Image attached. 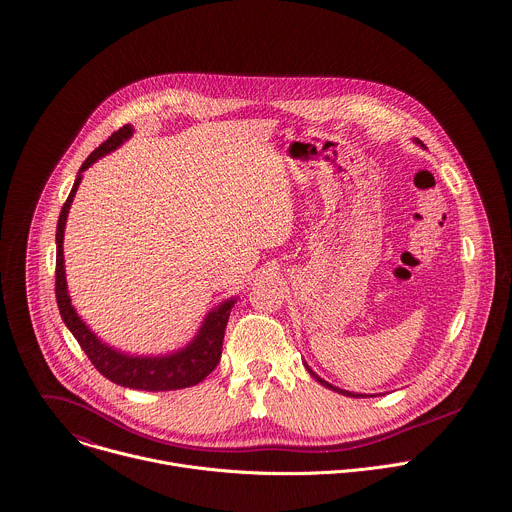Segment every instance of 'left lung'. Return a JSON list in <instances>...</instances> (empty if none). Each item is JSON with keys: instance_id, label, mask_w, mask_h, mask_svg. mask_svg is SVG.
<instances>
[{"instance_id": "left-lung-1", "label": "left lung", "mask_w": 512, "mask_h": 512, "mask_svg": "<svg viewBox=\"0 0 512 512\" xmlns=\"http://www.w3.org/2000/svg\"><path fill=\"white\" fill-rule=\"evenodd\" d=\"M414 142H416V144H420V146H424V144H422V142H420V140H418V138H414ZM303 366H305V368H307V372H309V376H313V378H315V380H317V382H319V384H321V386H325V388H327V390H333V392H337V394H344V396H350V398H370V396H368V394H354V392H348V390H342V388H337V386H331V384H329V382H325V380H323V378H319V376H317V374H315V372H313V370H311V368H309V366H307V364H305V362H303Z\"/></svg>"}]
</instances>
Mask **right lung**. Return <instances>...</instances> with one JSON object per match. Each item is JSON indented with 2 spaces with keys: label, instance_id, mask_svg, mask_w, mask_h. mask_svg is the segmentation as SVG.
Listing matches in <instances>:
<instances>
[{
  "label": "right lung",
  "instance_id": "1",
  "mask_svg": "<svg viewBox=\"0 0 512 512\" xmlns=\"http://www.w3.org/2000/svg\"><path fill=\"white\" fill-rule=\"evenodd\" d=\"M134 134V128L130 124L122 126L118 132H114L106 142H102L80 166L74 187L62 207L58 229H56V299L60 315L66 323V327L76 337V342L88 356V360L94 364V368L108 378L110 382L132 388V390H148V392H166V390H181L191 388L203 382L219 364L221 350H223V337L225 327L231 315L233 305L237 303V297H229L221 301L217 307H213L197 335L191 342L170 354L160 356H134L128 352H120L114 346H108L106 342L86 325V321L78 315V311L72 305L68 283H66V269H64V229L68 221V213L72 207V201L76 197V191L82 183V173L90 168L96 160L116 150L120 144H124Z\"/></svg>",
  "mask_w": 512,
  "mask_h": 512
}]
</instances>
